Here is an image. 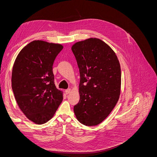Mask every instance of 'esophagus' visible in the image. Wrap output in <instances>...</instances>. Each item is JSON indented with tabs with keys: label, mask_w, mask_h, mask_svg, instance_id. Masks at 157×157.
<instances>
[{
	"label": "esophagus",
	"mask_w": 157,
	"mask_h": 157,
	"mask_svg": "<svg viewBox=\"0 0 157 157\" xmlns=\"http://www.w3.org/2000/svg\"><path fill=\"white\" fill-rule=\"evenodd\" d=\"M71 92V89H68V90H65V94H69Z\"/></svg>",
	"instance_id": "34e87169"
}]
</instances>
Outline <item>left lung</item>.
I'll use <instances>...</instances> for the list:
<instances>
[{
    "mask_svg": "<svg viewBox=\"0 0 157 157\" xmlns=\"http://www.w3.org/2000/svg\"><path fill=\"white\" fill-rule=\"evenodd\" d=\"M80 71V101L74 107L81 124L96 126L111 113L120 97L121 69L115 52L97 38L71 47Z\"/></svg>",
    "mask_w": 157,
    "mask_h": 157,
    "instance_id": "1",
    "label": "left lung"
}]
</instances>
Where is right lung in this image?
I'll return each mask as SVG.
<instances>
[{"label": "right lung", "instance_id": "add662e5", "mask_svg": "<svg viewBox=\"0 0 157 157\" xmlns=\"http://www.w3.org/2000/svg\"><path fill=\"white\" fill-rule=\"evenodd\" d=\"M61 44L36 40L21 49L14 61L12 88L17 105L29 121L42 124L54 117L63 100L54 84L53 64Z\"/></svg>", "mask_w": 157, "mask_h": 157}]
</instances>
